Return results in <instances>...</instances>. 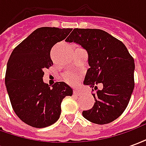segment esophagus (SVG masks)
<instances>
[{
  "label": "esophagus",
  "instance_id": "1",
  "mask_svg": "<svg viewBox=\"0 0 146 146\" xmlns=\"http://www.w3.org/2000/svg\"><path fill=\"white\" fill-rule=\"evenodd\" d=\"M73 94H74L75 95H77V96H78V95H81V94H82V92H80V91H79V90H77V89H74V90H73Z\"/></svg>",
  "mask_w": 146,
  "mask_h": 146
}]
</instances>
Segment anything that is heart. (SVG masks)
<instances>
[{
    "label": "heart",
    "mask_w": 146,
    "mask_h": 146,
    "mask_svg": "<svg viewBox=\"0 0 146 146\" xmlns=\"http://www.w3.org/2000/svg\"><path fill=\"white\" fill-rule=\"evenodd\" d=\"M80 74L76 72H68L63 76L64 80L70 85H76L80 79Z\"/></svg>",
    "instance_id": "obj_1"
}]
</instances>
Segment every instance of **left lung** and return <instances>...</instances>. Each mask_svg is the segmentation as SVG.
<instances>
[{
  "label": "left lung",
  "instance_id": "obj_1",
  "mask_svg": "<svg viewBox=\"0 0 146 146\" xmlns=\"http://www.w3.org/2000/svg\"><path fill=\"white\" fill-rule=\"evenodd\" d=\"M66 41L75 42L88 52L90 68L84 84L95 90L98 84L103 85L92 94L95 104L83 111V116L97 124L113 122L126 110L135 88L134 58L123 42L104 30L73 29Z\"/></svg>",
  "mask_w": 146,
  "mask_h": 146
}]
</instances>
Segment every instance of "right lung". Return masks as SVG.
I'll return each mask as SVG.
<instances>
[{
  "label": "right lung",
  "instance_id": "add662e5",
  "mask_svg": "<svg viewBox=\"0 0 146 146\" xmlns=\"http://www.w3.org/2000/svg\"><path fill=\"white\" fill-rule=\"evenodd\" d=\"M72 29L40 27L21 42L11 52L7 64L5 85L11 106L28 125L42 128L53 124L61 114V103L73 89L65 82L50 88L43 81L44 70L53 65L51 48L63 40Z\"/></svg>",
  "mask_w": 146,
  "mask_h": 146
}]
</instances>
